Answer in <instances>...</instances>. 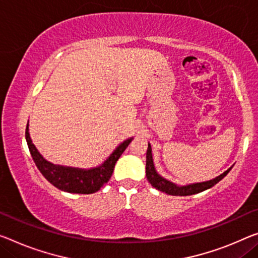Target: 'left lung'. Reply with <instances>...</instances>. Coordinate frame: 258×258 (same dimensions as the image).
I'll return each mask as SVG.
<instances>
[{
    "label": "left lung",
    "mask_w": 258,
    "mask_h": 258,
    "mask_svg": "<svg viewBox=\"0 0 258 258\" xmlns=\"http://www.w3.org/2000/svg\"><path fill=\"white\" fill-rule=\"evenodd\" d=\"M233 167V166H232ZM229 167L227 170H225L223 174H220L219 176L215 177V179L204 181V182H196V183H189L185 185H179L174 182L169 181L165 177H162L159 173L156 170L153 162V157H152V148L151 144L149 143L148 145V151H146V177L150 183L152 184L158 190H160L162 192H166L167 195L172 196H189V195H195V194L202 192L204 190L210 189L213 185L217 184L220 180H223L224 177L227 175L229 170L232 169Z\"/></svg>",
    "instance_id": "left-lung-1"
}]
</instances>
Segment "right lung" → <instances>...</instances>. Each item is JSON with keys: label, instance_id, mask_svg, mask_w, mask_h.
Returning <instances> with one entry per match:
<instances>
[{"label": "right lung", "instance_id": "obj_1", "mask_svg": "<svg viewBox=\"0 0 258 258\" xmlns=\"http://www.w3.org/2000/svg\"><path fill=\"white\" fill-rule=\"evenodd\" d=\"M25 137L27 146L33 160L43 176L48 180L54 187L62 191L73 194H93L100 190L102 185L108 182L112 176L114 167L121 154L126 146L133 141V137L118 144L115 150L101 165L92 168H77L69 166L55 165L43 158L35 145L32 143L29 133V123L26 125Z\"/></svg>", "mask_w": 258, "mask_h": 258}]
</instances>
